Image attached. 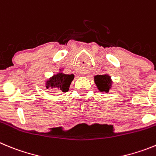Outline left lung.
Masks as SVG:
<instances>
[{
	"instance_id": "8db88e82",
	"label": "left lung",
	"mask_w": 156,
	"mask_h": 156,
	"mask_svg": "<svg viewBox=\"0 0 156 156\" xmlns=\"http://www.w3.org/2000/svg\"><path fill=\"white\" fill-rule=\"evenodd\" d=\"M94 82L101 92H109L112 86L111 76L107 74L105 75H97L94 76Z\"/></svg>"
}]
</instances>
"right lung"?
<instances>
[{"label":"right lung","instance_id":"obj_1","mask_svg":"<svg viewBox=\"0 0 156 156\" xmlns=\"http://www.w3.org/2000/svg\"><path fill=\"white\" fill-rule=\"evenodd\" d=\"M74 79L73 74H65L62 73L53 75L45 83V87L49 90L62 91L66 93L69 90L71 82Z\"/></svg>","mask_w":156,"mask_h":156}]
</instances>
